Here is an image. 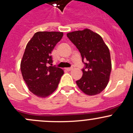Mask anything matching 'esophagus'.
<instances>
[{"instance_id":"34e87169","label":"esophagus","mask_w":133,"mask_h":133,"mask_svg":"<svg viewBox=\"0 0 133 133\" xmlns=\"http://www.w3.org/2000/svg\"><path fill=\"white\" fill-rule=\"evenodd\" d=\"M72 69H73L72 68H66V70L68 71H71V70H72Z\"/></svg>"}]
</instances>
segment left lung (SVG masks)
<instances>
[{
    "instance_id": "8db88e82",
    "label": "left lung",
    "mask_w": 133,
    "mask_h": 133,
    "mask_svg": "<svg viewBox=\"0 0 133 133\" xmlns=\"http://www.w3.org/2000/svg\"><path fill=\"white\" fill-rule=\"evenodd\" d=\"M67 36L79 51L84 64L77 85L88 95L99 94L107 87L111 72L109 48L101 36L89 29L68 33Z\"/></svg>"
}]
</instances>
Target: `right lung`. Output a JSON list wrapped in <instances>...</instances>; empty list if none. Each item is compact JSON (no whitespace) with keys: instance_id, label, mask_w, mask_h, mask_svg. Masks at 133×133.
<instances>
[{"instance_id":"obj_1","label":"right lung","mask_w":133,"mask_h":133,"mask_svg":"<svg viewBox=\"0 0 133 133\" xmlns=\"http://www.w3.org/2000/svg\"><path fill=\"white\" fill-rule=\"evenodd\" d=\"M62 36V32L38 31L26 45L21 62V73L29 90L37 97L52 94L64 74L62 69L52 66L51 55Z\"/></svg>"}]
</instances>
